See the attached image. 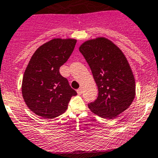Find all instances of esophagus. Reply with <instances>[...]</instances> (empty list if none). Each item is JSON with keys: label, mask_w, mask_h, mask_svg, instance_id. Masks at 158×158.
Listing matches in <instances>:
<instances>
[{"label": "esophagus", "mask_w": 158, "mask_h": 158, "mask_svg": "<svg viewBox=\"0 0 158 158\" xmlns=\"http://www.w3.org/2000/svg\"><path fill=\"white\" fill-rule=\"evenodd\" d=\"M77 92L78 94H81L82 93H83V90H82V88H78V89L77 90Z\"/></svg>", "instance_id": "1"}]
</instances>
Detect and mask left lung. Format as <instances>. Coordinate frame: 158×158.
<instances>
[{"instance_id": "8db88e82", "label": "left lung", "mask_w": 158, "mask_h": 158, "mask_svg": "<svg viewBox=\"0 0 158 158\" xmlns=\"http://www.w3.org/2000/svg\"><path fill=\"white\" fill-rule=\"evenodd\" d=\"M79 50L92 72L98 90L90 110L104 118H113L127 110L136 95L134 76L121 49L104 37L90 40Z\"/></svg>"}]
</instances>
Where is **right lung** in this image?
I'll use <instances>...</instances> for the list:
<instances>
[{
  "mask_svg": "<svg viewBox=\"0 0 158 158\" xmlns=\"http://www.w3.org/2000/svg\"><path fill=\"white\" fill-rule=\"evenodd\" d=\"M77 40L53 39L38 48L24 73L22 93L28 109L44 118H53L67 110L77 92L60 67L73 52Z\"/></svg>",
  "mask_w": 158,
  "mask_h": 158,
  "instance_id": "add662e5",
  "label": "right lung"
}]
</instances>
